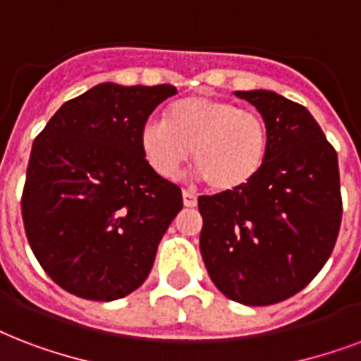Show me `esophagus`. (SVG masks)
Returning a JSON list of instances; mask_svg holds the SVG:
<instances>
[{"mask_svg":"<svg viewBox=\"0 0 361 361\" xmlns=\"http://www.w3.org/2000/svg\"><path fill=\"white\" fill-rule=\"evenodd\" d=\"M183 204H185L187 208H195V206H197V195L192 191L183 189Z\"/></svg>","mask_w":361,"mask_h":361,"instance_id":"obj_1","label":"esophagus"}]
</instances>
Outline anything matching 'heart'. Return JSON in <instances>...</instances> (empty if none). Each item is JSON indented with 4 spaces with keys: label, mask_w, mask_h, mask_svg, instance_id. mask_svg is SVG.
<instances>
[{
    "label": "heart",
    "mask_w": 361,
    "mask_h": 361,
    "mask_svg": "<svg viewBox=\"0 0 361 361\" xmlns=\"http://www.w3.org/2000/svg\"><path fill=\"white\" fill-rule=\"evenodd\" d=\"M269 147L265 121L233 102L187 96L170 104L164 123L140 128V149L164 180L180 176L192 149V162L214 191H235L263 169Z\"/></svg>",
    "instance_id": "1"
}]
</instances>
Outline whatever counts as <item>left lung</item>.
Listing matches in <instances>:
<instances>
[{"label": "left lung", "mask_w": 361, "mask_h": 361, "mask_svg": "<svg viewBox=\"0 0 361 361\" xmlns=\"http://www.w3.org/2000/svg\"><path fill=\"white\" fill-rule=\"evenodd\" d=\"M257 107L269 147L240 189L199 197L200 254L212 282L233 301L265 307L314 279L339 235L337 151L301 104L271 90H238Z\"/></svg>", "instance_id": "left-lung-1"}]
</instances>
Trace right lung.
<instances>
[{
    "mask_svg": "<svg viewBox=\"0 0 361 361\" xmlns=\"http://www.w3.org/2000/svg\"><path fill=\"white\" fill-rule=\"evenodd\" d=\"M172 85H96L37 134L22 191L32 252L62 290L114 301L144 284L183 208L181 189L151 169L140 128Z\"/></svg>",
    "mask_w": 361,
    "mask_h": 361,
    "instance_id": "add662e5",
    "label": "right lung"
}]
</instances>
